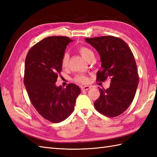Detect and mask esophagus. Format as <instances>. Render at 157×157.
Masks as SVG:
<instances>
[{"label": "esophagus", "mask_w": 157, "mask_h": 157, "mask_svg": "<svg viewBox=\"0 0 157 157\" xmlns=\"http://www.w3.org/2000/svg\"><path fill=\"white\" fill-rule=\"evenodd\" d=\"M90 88V86H82L81 87V90L82 91H85V90H89Z\"/></svg>", "instance_id": "34e87169"}]
</instances>
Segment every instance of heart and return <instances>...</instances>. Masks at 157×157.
I'll return each mask as SVG.
<instances>
[{"label":"heart","instance_id":"b5f03b06","mask_svg":"<svg viewBox=\"0 0 157 157\" xmlns=\"http://www.w3.org/2000/svg\"><path fill=\"white\" fill-rule=\"evenodd\" d=\"M78 52L81 55V56L84 58L86 61L88 62L92 58L94 57V54L90 48L86 47L84 46H79L78 48ZM69 56L67 53L65 52L63 54L61 58V66L63 68L67 67L69 63ZM74 81L76 82L80 83V84H86L88 82V78L84 75H77L74 78Z\"/></svg>","mask_w":157,"mask_h":157}]
</instances>
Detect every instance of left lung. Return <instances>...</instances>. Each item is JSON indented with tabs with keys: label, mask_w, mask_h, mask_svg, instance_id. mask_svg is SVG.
<instances>
[{
	"label": "left lung",
	"mask_w": 157,
	"mask_h": 157,
	"mask_svg": "<svg viewBox=\"0 0 157 157\" xmlns=\"http://www.w3.org/2000/svg\"><path fill=\"white\" fill-rule=\"evenodd\" d=\"M99 53L101 69L96 81L111 79L108 89L100 88L99 98L94 102L95 109L101 114L115 117L126 111L134 98L139 83V75L134 55L128 45L117 37L105 36L86 38Z\"/></svg>",
	"instance_id": "1"
}]
</instances>
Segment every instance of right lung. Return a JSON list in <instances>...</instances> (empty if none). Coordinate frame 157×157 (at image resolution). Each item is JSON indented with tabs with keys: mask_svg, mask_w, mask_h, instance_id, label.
Instances as JSON below:
<instances>
[{
	"mask_svg": "<svg viewBox=\"0 0 157 157\" xmlns=\"http://www.w3.org/2000/svg\"><path fill=\"white\" fill-rule=\"evenodd\" d=\"M71 39L50 36L29 49L25 61L23 82L29 100L42 117L52 123L64 121L74 111L79 86H56L62 70L61 58Z\"/></svg>",
	"mask_w": 157,
	"mask_h": 157,
	"instance_id": "obj_1",
	"label": "right lung"
}]
</instances>
